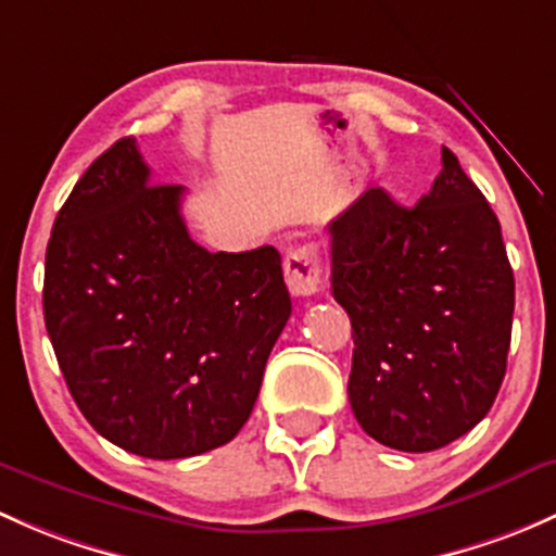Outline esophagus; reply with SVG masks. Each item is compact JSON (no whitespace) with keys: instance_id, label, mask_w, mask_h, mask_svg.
Returning a JSON list of instances; mask_svg holds the SVG:
<instances>
[{"instance_id":"obj_1","label":"esophagus","mask_w":556,"mask_h":556,"mask_svg":"<svg viewBox=\"0 0 556 556\" xmlns=\"http://www.w3.org/2000/svg\"><path fill=\"white\" fill-rule=\"evenodd\" d=\"M285 279H288L290 293L295 298H308L319 290L323 282V261H319L317 248L301 244L285 255Z\"/></svg>"}]
</instances>
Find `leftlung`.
I'll use <instances>...</instances> for the list:
<instances>
[{
  "label": "left lung",
  "mask_w": 556,
  "mask_h": 556,
  "mask_svg": "<svg viewBox=\"0 0 556 556\" xmlns=\"http://www.w3.org/2000/svg\"><path fill=\"white\" fill-rule=\"evenodd\" d=\"M327 231L362 429L405 453L475 429L506 376L514 274L498 218L458 156L442 149V173L416 207L367 189Z\"/></svg>",
  "instance_id": "left-lung-1"
}]
</instances>
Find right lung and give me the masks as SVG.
I'll use <instances>...</instances> for the list:
<instances>
[{
  "instance_id": "obj_1",
  "label": "right lung",
  "mask_w": 556,
  "mask_h": 556,
  "mask_svg": "<svg viewBox=\"0 0 556 556\" xmlns=\"http://www.w3.org/2000/svg\"><path fill=\"white\" fill-rule=\"evenodd\" d=\"M184 186L151 184L136 138L81 175L45 255V325L92 429L143 458H191L237 437L293 303L271 244L207 253Z\"/></svg>"
}]
</instances>
